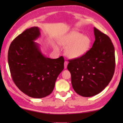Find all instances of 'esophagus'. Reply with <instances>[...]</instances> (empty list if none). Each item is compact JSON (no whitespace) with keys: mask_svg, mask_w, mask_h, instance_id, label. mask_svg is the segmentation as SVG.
<instances>
[{"mask_svg":"<svg viewBox=\"0 0 123 123\" xmlns=\"http://www.w3.org/2000/svg\"><path fill=\"white\" fill-rule=\"evenodd\" d=\"M68 64V61H66L64 62V69H66L67 68Z\"/></svg>","mask_w":123,"mask_h":123,"instance_id":"obj_1","label":"esophagus"}]
</instances>
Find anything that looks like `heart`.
<instances>
[{"label":"heart","instance_id":"1","mask_svg":"<svg viewBox=\"0 0 123 123\" xmlns=\"http://www.w3.org/2000/svg\"><path fill=\"white\" fill-rule=\"evenodd\" d=\"M91 43L89 36L75 31L68 34L60 40V44L67 48V56L71 59L78 58L85 55L89 49ZM55 48L58 49L57 46Z\"/></svg>","mask_w":123,"mask_h":123}]
</instances>
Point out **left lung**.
<instances>
[{
    "instance_id": "8db88e82",
    "label": "left lung",
    "mask_w": 123,
    "mask_h": 123,
    "mask_svg": "<svg viewBox=\"0 0 123 123\" xmlns=\"http://www.w3.org/2000/svg\"><path fill=\"white\" fill-rule=\"evenodd\" d=\"M95 41L92 47L81 57L69 60L75 92L89 97L101 92L110 82L115 68V49L111 38L94 27Z\"/></svg>"
}]
</instances>
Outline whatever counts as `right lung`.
<instances>
[{
	"instance_id": "1",
	"label": "right lung",
	"mask_w": 123,
	"mask_h": 123,
	"mask_svg": "<svg viewBox=\"0 0 123 123\" xmlns=\"http://www.w3.org/2000/svg\"><path fill=\"white\" fill-rule=\"evenodd\" d=\"M40 28L32 27L17 36L10 44L8 62L12 80L26 95L41 98L53 91L59 74L64 69L63 56L52 59L44 55L35 42Z\"/></svg>"
}]
</instances>
